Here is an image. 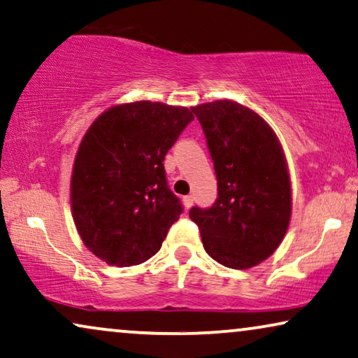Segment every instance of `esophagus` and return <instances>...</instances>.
<instances>
[{
    "mask_svg": "<svg viewBox=\"0 0 358 358\" xmlns=\"http://www.w3.org/2000/svg\"><path fill=\"white\" fill-rule=\"evenodd\" d=\"M192 204H193V196H183V206L185 208L189 209V208H192Z\"/></svg>",
    "mask_w": 358,
    "mask_h": 358,
    "instance_id": "esophagus-1",
    "label": "esophagus"
}]
</instances>
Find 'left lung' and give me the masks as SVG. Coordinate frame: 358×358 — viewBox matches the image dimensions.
I'll list each match as a JSON object with an SVG mask.
<instances>
[{
	"label": "left lung",
	"instance_id": "obj_1",
	"mask_svg": "<svg viewBox=\"0 0 358 358\" xmlns=\"http://www.w3.org/2000/svg\"><path fill=\"white\" fill-rule=\"evenodd\" d=\"M192 111L201 124L217 176L211 208L189 209L204 250L217 264L245 270L282 244L292 217V182L278 137L260 114L231 99Z\"/></svg>",
	"mask_w": 358,
	"mask_h": 358
}]
</instances>
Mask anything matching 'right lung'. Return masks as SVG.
<instances>
[{
  "instance_id": "right-lung-1",
  "label": "right lung",
  "mask_w": 358,
  "mask_h": 358,
  "mask_svg": "<svg viewBox=\"0 0 358 358\" xmlns=\"http://www.w3.org/2000/svg\"><path fill=\"white\" fill-rule=\"evenodd\" d=\"M194 119L188 108L157 101L111 106L76 150L70 203L83 244L108 265L131 266L160 250L182 214L164 160Z\"/></svg>"
}]
</instances>
